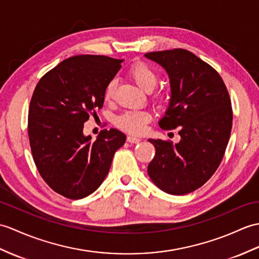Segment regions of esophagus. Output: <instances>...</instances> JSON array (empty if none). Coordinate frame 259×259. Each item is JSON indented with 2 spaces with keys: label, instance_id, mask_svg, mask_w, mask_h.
<instances>
[{
  "label": "esophagus",
  "instance_id": "1",
  "mask_svg": "<svg viewBox=\"0 0 259 259\" xmlns=\"http://www.w3.org/2000/svg\"><path fill=\"white\" fill-rule=\"evenodd\" d=\"M127 141L130 142V143H138L140 141V139H139V138H137V137H134V136H128Z\"/></svg>",
  "mask_w": 259,
  "mask_h": 259
}]
</instances>
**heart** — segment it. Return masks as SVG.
<instances>
[{"label": "heart", "mask_w": 259, "mask_h": 259, "mask_svg": "<svg viewBox=\"0 0 259 259\" xmlns=\"http://www.w3.org/2000/svg\"><path fill=\"white\" fill-rule=\"evenodd\" d=\"M128 77L146 93H151L158 82V75L155 70L151 66L141 62L131 66L128 70ZM115 88V80H110L107 83L104 92L106 101H110L113 98ZM150 120H151V115L148 111H125L117 118L116 123L118 127L132 134H141L146 129Z\"/></svg>", "instance_id": "heart-1"}]
</instances>
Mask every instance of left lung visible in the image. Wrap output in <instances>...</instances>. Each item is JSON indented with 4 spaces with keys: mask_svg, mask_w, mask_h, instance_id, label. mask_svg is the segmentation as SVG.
Wrapping results in <instances>:
<instances>
[{
    "mask_svg": "<svg viewBox=\"0 0 259 259\" xmlns=\"http://www.w3.org/2000/svg\"><path fill=\"white\" fill-rule=\"evenodd\" d=\"M144 56L170 78L171 99L159 125L181 136L177 144L149 139L155 155L148 174L166 193L188 194L211 179L224 157L233 122L230 95L218 71L193 53L176 48Z\"/></svg>",
    "mask_w": 259,
    "mask_h": 259,
    "instance_id": "obj_1",
    "label": "left lung"
}]
</instances>
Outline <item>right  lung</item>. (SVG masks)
I'll use <instances>...</instances> for the list:
<instances>
[{"mask_svg": "<svg viewBox=\"0 0 259 259\" xmlns=\"http://www.w3.org/2000/svg\"><path fill=\"white\" fill-rule=\"evenodd\" d=\"M122 59L77 55L40 78L28 109V138L36 167L50 188L71 200L97 190L125 142L117 129L83 136V123L104 105L106 85Z\"/></svg>", "mask_w": 259, "mask_h": 259, "instance_id": "1", "label": "right lung"}]
</instances>
